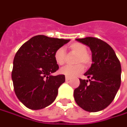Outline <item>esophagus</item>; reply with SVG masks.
<instances>
[{
    "mask_svg": "<svg viewBox=\"0 0 127 127\" xmlns=\"http://www.w3.org/2000/svg\"><path fill=\"white\" fill-rule=\"evenodd\" d=\"M70 79V77L65 76V80H66V81H68V80H69Z\"/></svg>",
    "mask_w": 127,
    "mask_h": 127,
    "instance_id": "1",
    "label": "esophagus"
}]
</instances>
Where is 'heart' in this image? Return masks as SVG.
Listing matches in <instances>:
<instances>
[{
    "mask_svg": "<svg viewBox=\"0 0 127 127\" xmlns=\"http://www.w3.org/2000/svg\"><path fill=\"white\" fill-rule=\"evenodd\" d=\"M71 52L76 54L75 65H67L60 70V72L67 77H75L80 75L83 71V66L88 67L92 63L91 55L87 52V47L80 42H74L70 45ZM54 58L56 63L59 65H63L67 61V53L63 47L57 49L54 54Z\"/></svg>",
    "mask_w": 127,
    "mask_h": 127,
    "instance_id": "obj_1",
    "label": "heart"
}]
</instances>
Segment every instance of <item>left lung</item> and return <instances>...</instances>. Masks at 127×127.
<instances>
[{
	"mask_svg": "<svg viewBox=\"0 0 127 127\" xmlns=\"http://www.w3.org/2000/svg\"><path fill=\"white\" fill-rule=\"evenodd\" d=\"M92 52L93 63L84 74L87 80L80 79V86L74 91L75 101L80 108L97 112L113 101L121 85V64L114 50L100 39H76Z\"/></svg>",
	"mask_w": 127,
	"mask_h": 127,
	"instance_id": "left-lung-1",
	"label": "left lung"
}]
</instances>
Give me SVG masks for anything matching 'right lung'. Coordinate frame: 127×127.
I'll return each instance as SVG.
<instances>
[{"label": "right lung", "mask_w": 127, "mask_h": 127, "mask_svg": "<svg viewBox=\"0 0 127 127\" xmlns=\"http://www.w3.org/2000/svg\"><path fill=\"white\" fill-rule=\"evenodd\" d=\"M69 41L37 35L25 42L16 53L11 72L13 88L26 107L41 109L55 100L65 77L51 75L59 69L54 54Z\"/></svg>", "instance_id": "right-lung-1"}]
</instances>
